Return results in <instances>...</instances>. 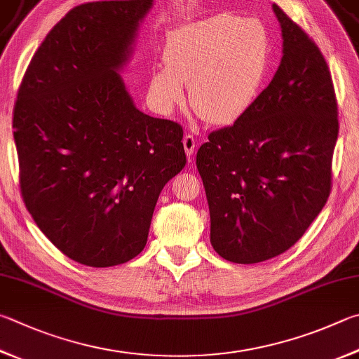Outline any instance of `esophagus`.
I'll list each match as a JSON object with an SVG mask.
<instances>
[{
  "label": "esophagus",
  "mask_w": 359,
  "mask_h": 359,
  "mask_svg": "<svg viewBox=\"0 0 359 359\" xmlns=\"http://www.w3.org/2000/svg\"><path fill=\"white\" fill-rule=\"evenodd\" d=\"M184 147L188 157H191L194 151H196V140H194V136L191 133H187L184 136Z\"/></svg>",
  "instance_id": "esophagus-1"
}]
</instances>
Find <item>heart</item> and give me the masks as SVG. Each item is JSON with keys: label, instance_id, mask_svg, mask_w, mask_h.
Here are the masks:
<instances>
[{"label": "heart", "instance_id": "heart-1", "mask_svg": "<svg viewBox=\"0 0 359 359\" xmlns=\"http://www.w3.org/2000/svg\"><path fill=\"white\" fill-rule=\"evenodd\" d=\"M270 55V32L257 18L218 14L185 23L168 34L165 67L152 70L149 94L169 113L184 102V84H190V102L204 119L231 123L256 102Z\"/></svg>", "mask_w": 359, "mask_h": 359}]
</instances>
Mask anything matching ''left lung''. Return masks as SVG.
<instances>
[{"instance_id": "obj_1", "label": "left lung", "mask_w": 359, "mask_h": 359, "mask_svg": "<svg viewBox=\"0 0 359 359\" xmlns=\"http://www.w3.org/2000/svg\"><path fill=\"white\" fill-rule=\"evenodd\" d=\"M284 50L271 83L196 155L221 257L257 264L295 245L327 204L339 133L330 67L317 43L273 4Z\"/></svg>"}]
</instances>
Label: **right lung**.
Returning a JSON list of instances; mask_svg holds the SVG:
<instances>
[{
    "mask_svg": "<svg viewBox=\"0 0 359 359\" xmlns=\"http://www.w3.org/2000/svg\"><path fill=\"white\" fill-rule=\"evenodd\" d=\"M151 6H76L18 88L12 127L23 202L50 242L88 266L144 250L160 191L187 163L180 123L141 113L116 74Z\"/></svg>",
    "mask_w": 359,
    "mask_h": 359,
    "instance_id": "add662e5",
    "label": "right lung"
}]
</instances>
